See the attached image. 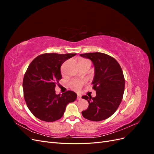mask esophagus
Instances as JSON below:
<instances>
[{
  "instance_id": "1",
  "label": "esophagus",
  "mask_w": 154,
  "mask_h": 154,
  "mask_svg": "<svg viewBox=\"0 0 154 154\" xmlns=\"http://www.w3.org/2000/svg\"><path fill=\"white\" fill-rule=\"evenodd\" d=\"M82 99V96L80 94H78L77 95V100H80Z\"/></svg>"
}]
</instances>
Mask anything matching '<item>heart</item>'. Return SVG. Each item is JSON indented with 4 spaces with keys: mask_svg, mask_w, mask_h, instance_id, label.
<instances>
[{
    "mask_svg": "<svg viewBox=\"0 0 154 154\" xmlns=\"http://www.w3.org/2000/svg\"><path fill=\"white\" fill-rule=\"evenodd\" d=\"M82 65H91V62L90 60H81V62H80V66H82ZM83 83H84V82L83 81H79V80H73L69 83V87H71L72 89L74 91H79L82 88L83 86Z\"/></svg>",
    "mask_w": 154,
    "mask_h": 154,
    "instance_id": "b5f03b06",
    "label": "heart"
}]
</instances>
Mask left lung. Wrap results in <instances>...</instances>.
<instances>
[{
	"label": "left lung",
	"instance_id": "left-lung-1",
	"mask_svg": "<svg viewBox=\"0 0 154 154\" xmlns=\"http://www.w3.org/2000/svg\"><path fill=\"white\" fill-rule=\"evenodd\" d=\"M90 59L95 67L92 88L96 96H83L88 102V106L82 112L85 119L100 122L109 118L118 109L122 101L125 91V78L122 69L114 58L102 53L81 54Z\"/></svg>",
	"mask_w": 154,
	"mask_h": 154
}]
</instances>
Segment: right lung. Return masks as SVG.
Returning <instances> with one entry per match:
<instances>
[{"instance_id":"obj_1","label":"right lung","mask_w":154,"mask_h":154,"mask_svg":"<svg viewBox=\"0 0 154 154\" xmlns=\"http://www.w3.org/2000/svg\"><path fill=\"white\" fill-rule=\"evenodd\" d=\"M76 54L45 53L29 64L23 79L26 105L36 118L46 122L61 118L68 103L75 101L77 94L68 91L56 94L55 87L62 78L60 67Z\"/></svg>"}]
</instances>
